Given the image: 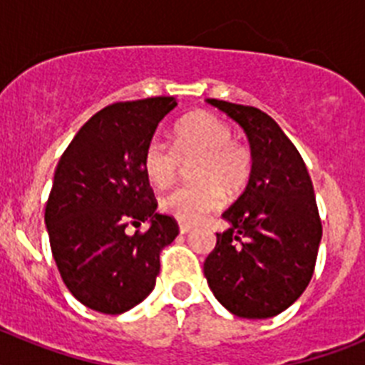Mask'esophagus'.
Returning a JSON list of instances; mask_svg holds the SVG:
<instances>
[{
  "mask_svg": "<svg viewBox=\"0 0 365 365\" xmlns=\"http://www.w3.org/2000/svg\"><path fill=\"white\" fill-rule=\"evenodd\" d=\"M192 225H186V222H180L179 225V232L180 234H188V232H192Z\"/></svg>",
  "mask_w": 365,
  "mask_h": 365,
  "instance_id": "esophagus-1",
  "label": "esophagus"
}]
</instances>
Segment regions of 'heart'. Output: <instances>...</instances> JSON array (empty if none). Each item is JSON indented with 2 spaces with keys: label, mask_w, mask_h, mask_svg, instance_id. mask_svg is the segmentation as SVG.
<instances>
[{
  "label": "heart",
  "mask_w": 365,
  "mask_h": 365,
  "mask_svg": "<svg viewBox=\"0 0 365 365\" xmlns=\"http://www.w3.org/2000/svg\"><path fill=\"white\" fill-rule=\"evenodd\" d=\"M192 164L193 185L179 186L160 197V210L180 222H199L219 210L227 193H237L250 175V151L232 138L230 125L212 113H195L173 130V148L160 137L148 140L143 170L151 185L168 186L180 160Z\"/></svg>",
  "instance_id": "obj_1"
}]
</instances>
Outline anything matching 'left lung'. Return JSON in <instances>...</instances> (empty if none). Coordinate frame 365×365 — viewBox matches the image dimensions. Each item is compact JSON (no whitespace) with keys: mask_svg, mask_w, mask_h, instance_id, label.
<instances>
[{"mask_svg":"<svg viewBox=\"0 0 365 365\" xmlns=\"http://www.w3.org/2000/svg\"><path fill=\"white\" fill-rule=\"evenodd\" d=\"M243 128L252 151L250 179L222 219L205 261L210 291L248 320L272 318L302 296L314 272L322 222L302 155L274 118L250 106L206 98Z\"/></svg>","mask_w":365,"mask_h":365,"instance_id":"obj_1","label":"left lung"}]
</instances>
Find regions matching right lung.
Instances as JSON below:
<instances>
[{
  "label": "right lung",
  "instance_id": "right-lung-1",
  "mask_svg": "<svg viewBox=\"0 0 365 365\" xmlns=\"http://www.w3.org/2000/svg\"><path fill=\"white\" fill-rule=\"evenodd\" d=\"M173 96L118 102L74 135L54 172L45 206L51 250L71 294L93 311L122 314L146 299L159 276V254L179 234L157 202L143 153ZM148 222L130 235L127 225Z\"/></svg>",
  "mask_w": 365,
  "mask_h": 365
}]
</instances>
